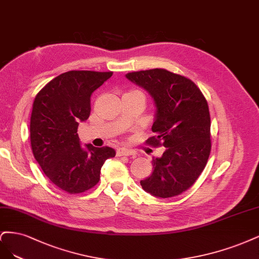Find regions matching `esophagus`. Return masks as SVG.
Instances as JSON below:
<instances>
[{
  "instance_id": "1",
  "label": "esophagus",
  "mask_w": 259,
  "mask_h": 259,
  "mask_svg": "<svg viewBox=\"0 0 259 259\" xmlns=\"http://www.w3.org/2000/svg\"><path fill=\"white\" fill-rule=\"evenodd\" d=\"M116 155L117 156H131V155H135V152L130 151V149L127 148H117V151H116Z\"/></svg>"
}]
</instances>
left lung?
<instances>
[{
    "label": "left lung",
    "instance_id": "1",
    "mask_svg": "<svg viewBox=\"0 0 259 259\" xmlns=\"http://www.w3.org/2000/svg\"><path fill=\"white\" fill-rule=\"evenodd\" d=\"M126 77L154 100L155 136L147 143L165 147L161 157L153 159V173L141 186L155 197L178 196L194 184L210 156L206 100L194 81L163 69L132 72Z\"/></svg>",
    "mask_w": 259,
    "mask_h": 259
}]
</instances>
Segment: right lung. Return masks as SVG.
<instances>
[{
	"label": "right lung",
	"instance_id": "add662e5",
	"mask_svg": "<svg viewBox=\"0 0 259 259\" xmlns=\"http://www.w3.org/2000/svg\"><path fill=\"white\" fill-rule=\"evenodd\" d=\"M113 72L69 71L55 77L36 95L31 114L32 152L41 170L69 194L93 188L111 147L80 145L78 124L90 115V98Z\"/></svg>",
	"mask_w": 259,
	"mask_h": 259
}]
</instances>
